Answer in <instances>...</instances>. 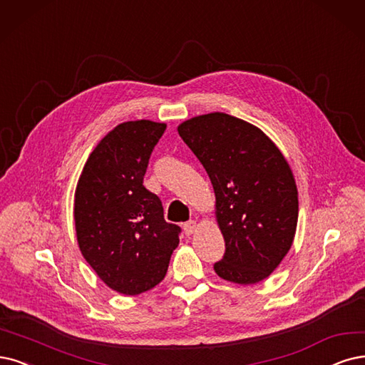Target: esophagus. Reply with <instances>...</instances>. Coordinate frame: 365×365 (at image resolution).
Listing matches in <instances>:
<instances>
[{
  "label": "esophagus",
  "instance_id": "esophagus-1",
  "mask_svg": "<svg viewBox=\"0 0 365 365\" xmlns=\"http://www.w3.org/2000/svg\"><path fill=\"white\" fill-rule=\"evenodd\" d=\"M183 230H185V233H186L187 236L194 235V233H195V230H197V221L191 220V221L185 222V225H183Z\"/></svg>",
  "mask_w": 365,
  "mask_h": 365
}]
</instances>
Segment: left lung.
<instances>
[{"mask_svg":"<svg viewBox=\"0 0 365 365\" xmlns=\"http://www.w3.org/2000/svg\"><path fill=\"white\" fill-rule=\"evenodd\" d=\"M207 171L225 254L213 269L235 284L271 275L292 248L298 187L287 159L267 135L225 113L197 115L178 126Z\"/></svg>","mask_w":365,"mask_h":365,"instance_id":"left-lung-1","label":"left lung"}]
</instances>
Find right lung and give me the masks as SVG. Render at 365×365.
<instances>
[{
	"mask_svg": "<svg viewBox=\"0 0 365 365\" xmlns=\"http://www.w3.org/2000/svg\"><path fill=\"white\" fill-rule=\"evenodd\" d=\"M167 125L125 121L94 147L75 191L73 218L81 252L105 284L140 294L164 279L180 227L143 180Z\"/></svg>",
	"mask_w": 365,
	"mask_h": 365,
	"instance_id": "add662e5",
	"label": "right lung"
}]
</instances>
